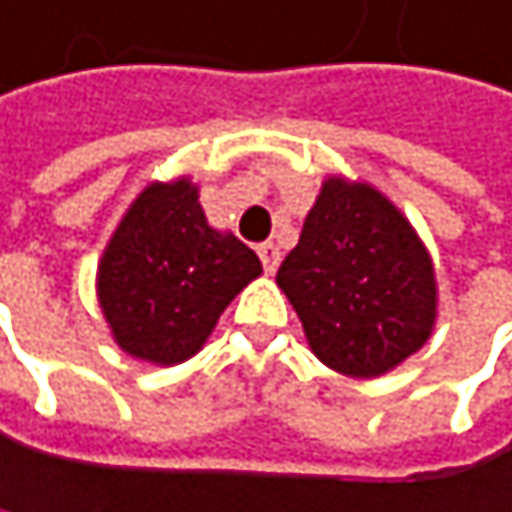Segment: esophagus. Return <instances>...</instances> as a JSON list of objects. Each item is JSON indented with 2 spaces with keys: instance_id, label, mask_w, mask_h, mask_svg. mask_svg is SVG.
I'll return each instance as SVG.
<instances>
[{
  "instance_id": "esophagus-1",
  "label": "esophagus",
  "mask_w": 512,
  "mask_h": 512,
  "mask_svg": "<svg viewBox=\"0 0 512 512\" xmlns=\"http://www.w3.org/2000/svg\"><path fill=\"white\" fill-rule=\"evenodd\" d=\"M258 258H261L264 270L273 276V273H276V267H279V261H282V254H279V248H276L273 242H264V245H258Z\"/></svg>"
}]
</instances>
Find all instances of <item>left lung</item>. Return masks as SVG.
<instances>
[{"mask_svg":"<svg viewBox=\"0 0 512 512\" xmlns=\"http://www.w3.org/2000/svg\"><path fill=\"white\" fill-rule=\"evenodd\" d=\"M276 282L312 352L346 376L388 373L431 337V258L410 221L370 185L324 181Z\"/></svg>","mask_w":512,"mask_h":512,"instance_id":"1","label":"left lung"}]
</instances>
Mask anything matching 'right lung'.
I'll use <instances>...</instances> for the list:
<instances>
[{"label":"right lung","instance_id":"1","mask_svg":"<svg viewBox=\"0 0 512 512\" xmlns=\"http://www.w3.org/2000/svg\"><path fill=\"white\" fill-rule=\"evenodd\" d=\"M261 276L233 233L206 224L188 178L151 185L124 215L99 264V306L124 352L151 364L197 355L227 303Z\"/></svg>","mask_w":512,"mask_h":512}]
</instances>
